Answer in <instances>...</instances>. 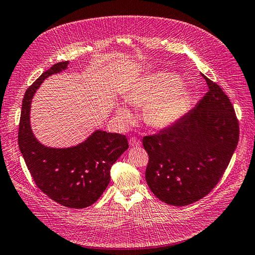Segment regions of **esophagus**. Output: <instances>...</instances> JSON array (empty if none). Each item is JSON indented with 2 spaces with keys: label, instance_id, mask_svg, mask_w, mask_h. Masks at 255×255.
<instances>
[{
  "label": "esophagus",
  "instance_id": "obj_1",
  "mask_svg": "<svg viewBox=\"0 0 255 255\" xmlns=\"http://www.w3.org/2000/svg\"><path fill=\"white\" fill-rule=\"evenodd\" d=\"M129 144L132 145V146H139L140 144H141V142H140V140L138 139V138H136V137H132L129 139Z\"/></svg>",
  "mask_w": 255,
  "mask_h": 255
}]
</instances>
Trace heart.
Wrapping results in <instances>:
<instances>
[{
  "label": "heart",
  "instance_id": "obj_1",
  "mask_svg": "<svg viewBox=\"0 0 255 255\" xmlns=\"http://www.w3.org/2000/svg\"><path fill=\"white\" fill-rule=\"evenodd\" d=\"M179 78L168 71H155L143 75L126 95L127 101L133 105H148L144 117L150 126L163 128L179 119L186 110L188 95L183 87L176 86ZM121 118L132 117L125 106H118Z\"/></svg>",
  "mask_w": 255,
  "mask_h": 255
}]
</instances>
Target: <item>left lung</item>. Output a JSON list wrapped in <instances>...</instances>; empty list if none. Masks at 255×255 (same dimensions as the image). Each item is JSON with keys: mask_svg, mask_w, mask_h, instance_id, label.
I'll use <instances>...</instances> for the list:
<instances>
[{"mask_svg": "<svg viewBox=\"0 0 255 255\" xmlns=\"http://www.w3.org/2000/svg\"><path fill=\"white\" fill-rule=\"evenodd\" d=\"M208 91L197 105L158 133L144 136L149 161L145 181L160 201L185 206L214 189L236 149L239 126L234 107L205 75Z\"/></svg>", "mask_w": 255, "mask_h": 255, "instance_id": "obj_1", "label": "left lung"}]
</instances>
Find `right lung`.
Returning <instances> with one entry per match:
<instances>
[{
    "instance_id": "add662e5",
    "label": "right lung",
    "mask_w": 255,
    "mask_h": 255,
    "mask_svg": "<svg viewBox=\"0 0 255 255\" xmlns=\"http://www.w3.org/2000/svg\"><path fill=\"white\" fill-rule=\"evenodd\" d=\"M61 61L44 71L26 89L22 101L18 143L37 187L53 201L70 208L94 204L111 181V168L128 148L126 135L96 130L84 142L67 149L42 145L32 133L29 111L32 98L48 76L65 70Z\"/></svg>"
}]
</instances>
